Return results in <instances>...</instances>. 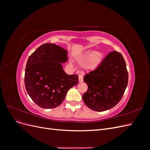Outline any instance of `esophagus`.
I'll return each instance as SVG.
<instances>
[{
	"label": "esophagus",
	"instance_id": "esophagus-1",
	"mask_svg": "<svg viewBox=\"0 0 150 150\" xmlns=\"http://www.w3.org/2000/svg\"><path fill=\"white\" fill-rule=\"evenodd\" d=\"M83 76L81 75H79V81L81 83V82H83Z\"/></svg>",
	"mask_w": 150,
	"mask_h": 150
}]
</instances>
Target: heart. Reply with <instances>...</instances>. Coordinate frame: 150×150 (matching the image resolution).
<instances>
[{"label":"heart","instance_id":"b5f03b06","mask_svg":"<svg viewBox=\"0 0 150 150\" xmlns=\"http://www.w3.org/2000/svg\"><path fill=\"white\" fill-rule=\"evenodd\" d=\"M102 59V55L94 51H88L78 59V61L83 64L86 69L92 70L96 68Z\"/></svg>","mask_w":150,"mask_h":150}]
</instances>
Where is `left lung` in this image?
<instances>
[{"instance_id":"left-lung-1","label":"left lung","mask_w":150,"mask_h":150,"mask_svg":"<svg viewBox=\"0 0 150 150\" xmlns=\"http://www.w3.org/2000/svg\"><path fill=\"white\" fill-rule=\"evenodd\" d=\"M83 79L88 88L83 99L91 110L100 112L115 106L128 83V72L122 54L117 51L109 53Z\"/></svg>"}]
</instances>
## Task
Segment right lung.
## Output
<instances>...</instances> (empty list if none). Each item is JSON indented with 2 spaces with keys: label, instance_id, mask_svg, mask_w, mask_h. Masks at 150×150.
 I'll use <instances>...</instances> for the list:
<instances>
[{
  "label": "right lung",
  "instance_id": "obj_1",
  "mask_svg": "<svg viewBox=\"0 0 150 150\" xmlns=\"http://www.w3.org/2000/svg\"><path fill=\"white\" fill-rule=\"evenodd\" d=\"M67 60L66 50L51 43L41 45L29 56L25 70V87L39 107L51 109L59 106L68 90L78 83V75H68L62 69L61 62Z\"/></svg>",
  "mask_w": 150,
  "mask_h": 150
}]
</instances>
